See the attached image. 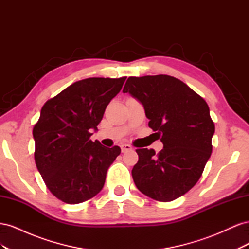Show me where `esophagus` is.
Masks as SVG:
<instances>
[{"mask_svg": "<svg viewBox=\"0 0 249 249\" xmlns=\"http://www.w3.org/2000/svg\"><path fill=\"white\" fill-rule=\"evenodd\" d=\"M120 148H122V152L125 153V152H130V150L133 149V147L130 144H123L120 145Z\"/></svg>", "mask_w": 249, "mask_h": 249, "instance_id": "esophagus-1", "label": "esophagus"}]
</instances>
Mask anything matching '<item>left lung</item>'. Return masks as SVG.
<instances>
[{
  "mask_svg": "<svg viewBox=\"0 0 249 249\" xmlns=\"http://www.w3.org/2000/svg\"><path fill=\"white\" fill-rule=\"evenodd\" d=\"M123 92L143 105L148 126L164 145L158 154L153 148L136 149L134 183L155 200H175L197 183L212 154L215 124L208 104L184 82L167 74L130 77Z\"/></svg>",
  "mask_w": 249,
  "mask_h": 249,
  "instance_id": "obj_1",
  "label": "left lung"
}]
</instances>
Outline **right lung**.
<instances>
[{"label":"right lung","instance_id":"add662e5","mask_svg":"<svg viewBox=\"0 0 249 249\" xmlns=\"http://www.w3.org/2000/svg\"><path fill=\"white\" fill-rule=\"evenodd\" d=\"M126 77L89 78L73 83L43 105L33 127L36 167L48 189L70 205L86 201L104 187L119 146L91 141L108 104Z\"/></svg>","mask_w":249,"mask_h":249}]
</instances>
